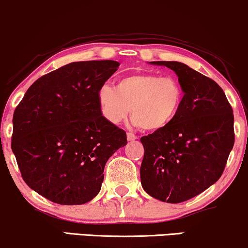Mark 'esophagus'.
Wrapping results in <instances>:
<instances>
[{
  "instance_id": "34e87169",
  "label": "esophagus",
  "mask_w": 248,
  "mask_h": 248,
  "mask_svg": "<svg viewBox=\"0 0 248 248\" xmlns=\"http://www.w3.org/2000/svg\"><path fill=\"white\" fill-rule=\"evenodd\" d=\"M126 138H127V140H129V141H133V140H136L137 138H138V137H137V136H134L133 133L129 132V133L126 134Z\"/></svg>"
}]
</instances>
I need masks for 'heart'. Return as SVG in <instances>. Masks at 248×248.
I'll use <instances>...</instances> for the list:
<instances>
[{"instance_id":"1","label":"heart","mask_w":248,"mask_h":248,"mask_svg":"<svg viewBox=\"0 0 248 248\" xmlns=\"http://www.w3.org/2000/svg\"><path fill=\"white\" fill-rule=\"evenodd\" d=\"M184 101L176 78L138 72L119 79L116 88L102 85L97 91L100 111L110 124H119L129 112L132 123L145 131H161L175 121Z\"/></svg>"}]
</instances>
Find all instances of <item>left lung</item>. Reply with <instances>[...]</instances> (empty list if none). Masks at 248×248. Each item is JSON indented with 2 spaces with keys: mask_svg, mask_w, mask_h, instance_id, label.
Segmentation results:
<instances>
[{
  "mask_svg": "<svg viewBox=\"0 0 248 248\" xmlns=\"http://www.w3.org/2000/svg\"><path fill=\"white\" fill-rule=\"evenodd\" d=\"M175 71L184 101L166 129L140 139L142 188L179 203L200 194L222 176L234 143L233 112L217 82L180 62H151Z\"/></svg>",
  "mask_w": 248,
  "mask_h": 248,
  "instance_id": "left-lung-1",
  "label": "left lung"
}]
</instances>
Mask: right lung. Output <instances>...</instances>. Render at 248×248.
I'll use <instances>...</instances> for the list:
<instances>
[{
  "label": "right lung",
  "instance_id": "1",
  "mask_svg": "<svg viewBox=\"0 0 248 248\" xmlns=\"http://www.w3.org/2000/svg\"><path fill=\"white\" fill-rule=\"evenodd\" d=\"M118 66L109 60L66 64L33 82L15 110L11 148L21 177L55 203L96 197L107 161L127 143L97 102V91Z\"/></svg>",
  "mask_w": 248,
  "mask_h": 248
}]
</instances>
